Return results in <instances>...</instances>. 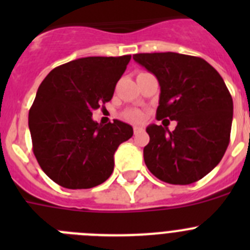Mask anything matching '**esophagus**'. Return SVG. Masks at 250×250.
<instances>
[{"label": "esophagus", "mask_w": 250, "mask_h": 250, "mask_svg": "<svg viewBox=\"0 0 250 250\" xmlns=\"http://www.w3.org/2000/svg\"><path fill=\"white\" fill-rule=\"evenodd\" d=\"M143 130H144V129H143V127H141V126H134V134H135V135H136V134L141 132V131H143Z\"/></svg>", "instance_id": "34e87169"}]
</instances>
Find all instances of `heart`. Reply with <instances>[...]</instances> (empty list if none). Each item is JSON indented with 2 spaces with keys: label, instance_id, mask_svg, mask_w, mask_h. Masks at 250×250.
<instances>
[{
  "label": "heart",
  "instance_id": "b5f03b06",
  "mask_svg": "<svg viewBox=\"0 0 250 250\" xmlns=\"http://www.w3.org/2000/svg\"><path fill=\"white\" fill-rule=\"evenodd\" d=\"M125 119L129 121H132V123H140L143 119H144V114L143 111L138 109H132V110H127L125 114H124Z\"/></svg>",
  "mask_w": 250,
  "mask_h": 250
}]
</instances>
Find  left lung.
Listing matches in <instances>:
<instances>
[{"label": "left lung", "instance_id": "obj_1", "mask_svg": "<svg viewBox=\"0 0 250 250\" xmlns=\"http://www.w3.org/2000/svg\"><path fill=\"white\" fill-rule=\"evenodd\" d=\"M132 57L159 81L156 119L178 123L174 131L167 125L146 127L147 169L169 184L198 182L219 164L229 145L233 99L228 87L219 72L202 57L176 52Z\"/></svg>", "mask_w": 250, "mask_h": 250}]
</instances>
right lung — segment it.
<instances>
[{"label":"right lung","mask_w":250,"mask_h":250,"mask_svg":"<svg viewBox=\"0 0 250 250\" xmlns=\"http://www.w3.org/2000/svg\"><path fill=\"white\" fill-rule=\"evenodd\" d=\"M131 56H92L55 67L28 112L32 149L41 169L67 189H89L110 178L114 154L132 136L129 124L101 125L92 111L111 100Z\"/></svg>","instance_id":"add662e5"}]
</instances>
